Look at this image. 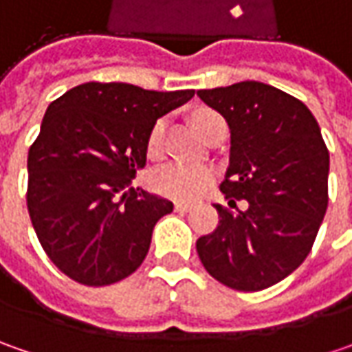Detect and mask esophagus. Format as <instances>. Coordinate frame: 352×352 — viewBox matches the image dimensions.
Here are the masks:
<instances>
[{"mask_svg": "<svg viewBox=\"0 0 352 352\" xmlns=\"http://www.w3.org/2000/svg\"><path fill=\"white\" fill-rule=\"evenodd\" d=\"M174 210L176 211H190L192 210V204H188V201H176V204H174Z\"/></svg>", "mask_w": 352, "mask_h": 352, "instance_id": "esophagus-1", "label": "esophagus"}]
</instances>
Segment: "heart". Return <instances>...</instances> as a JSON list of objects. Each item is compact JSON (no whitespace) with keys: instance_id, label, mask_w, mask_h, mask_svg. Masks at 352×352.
<instances>
[{"instance_id":"obj_1","label":"heart","mask_w":352,"mask_h":352,"mask_svg":"<svg viewBox=\"0 0 352 352\" xmlns=\"http://www.w3.org/2000/svg\"><path fill=\"white\" fill-rule=\"evenodd\" d=\"M211 117H215L213 111H199L194 117V123L199 129V133H204V129L208 125ZM162 131L164 123L158 121L151 135H148V151L156 155L160 151V141H162ZM211 174L210 168L201 166V164H190V162H166L162 166L151 174V182L155 186L156 192L164 194V196L174 197V199H192L199 196L208 186H210Z\"/></svg>"}]
</instances>
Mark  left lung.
Instances as JSON below:
<instances>
[{"label":"left lung","mask_w":352,"mask_h":352,"mask_svg":"<svg viewBox=\"0 0 352 352\" xmlns=\"http://www.w3.org/2000/svg\"><path fill=\"white\" fill-rule=\"evenodd\" d=\"M231 131L221 192L239 215L215 206L217 229L197 239L199 261L215 280L258 292L304 263L327 211L329 151L304 103L263 82L199 89Z\"/></svg>","instance_id":"1"}]
</instances>
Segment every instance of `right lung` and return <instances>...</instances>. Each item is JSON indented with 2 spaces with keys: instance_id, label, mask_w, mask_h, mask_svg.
Here are the masks:
<instances>
[{
  "instance_id": "add662e5",
  "label": "right lung",
  "mask_w": 352,
  "mask_h": 352,
  "mask_svg": "<svg viewBox=\"0 0 352 352\" xmlns=\"http://www.w3.org/2000/svg\"><path fill=\"white\" fill-rule=\"evenodd\" d=\"M192 98L194 89L88 82L48 105L27 158V208L43 249L66 276L107 286L141 266L156 221L174 206L141 188L124 190L146 164L156 119Z\"/></svg>"
}]
</instances>
